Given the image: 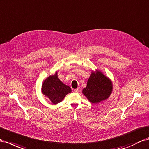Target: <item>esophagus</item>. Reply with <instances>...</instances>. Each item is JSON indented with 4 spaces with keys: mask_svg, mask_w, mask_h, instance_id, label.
Masks as SVG:
<instances>
[{
    "mask_svg": "<svg viewBox=\"0 0 149 149\" xmlns=\"http://www.w3.org/2000/svg\"><path fill=\"white\" fill-rule=\"evenodd\" d=\"M74 91L75 93H78L79 91V88H77V89H75L74 90Z\"/></svg>",
    "mask_w": 149,
    "mask_h": 149,
    "instance_id": "1",
    "label": "esophagus"
}]
</instances>
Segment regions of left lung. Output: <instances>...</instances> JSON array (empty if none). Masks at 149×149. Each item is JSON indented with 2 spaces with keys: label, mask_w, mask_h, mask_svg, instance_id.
<instances>
[{
  "label": "left lung",
  "mask_w": 149,
  "mask_h": 149,
  "mask_svg": "<svg viewBox=\"0 0 149 149\" xmlns=\"http://www.w3.org/2000/svg\"><path fill=\"white\" fill-rule=\"evenodd\" d=\"M112 90L113 85L109 78L102 72L97 71L91 73L82 93L91 102L96 104L108 99Z\"/></svg>",
  "instance_id": "left-lung-1"
}]
</instances>
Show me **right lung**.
I'll return each instance as SVG.
<instances>
[{
    "label": "right lung",
    "mask_w": 149,
    "mask_h": 149,
    "mask_svg": "<svg viewBox=\"0 0 149 149\" xmlns=\"http://www.w3.org/2000/svg\"><path fill=\"white\" fill-rule=\"evenodd\" d=\"M41 91L47 96L53 104H56L62 101L64 97L71 93V88L61 82L57 76V72L54 75L49 76L44 81Z\"/></svg>",
    "instance_id": "1"
}]
</instances>
